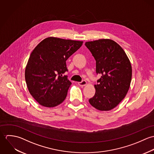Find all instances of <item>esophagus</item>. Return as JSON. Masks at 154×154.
Instances as JSON below:
<instances>
[{
    "label": "esophagus",
    "mask_w": 154,
    "mask_h": 154,
    "mask_svg": "<svg viewBox=\"0 0 154 154\" xmlns=\"http://www.w3.org/2000/svg\"><path fill=\"white\" fill-rule=\"evenodd\" d=\"M87 84V81H85V80H83V81H82L81 82H78V85H79V86H81V87L85 86Z\"/></svg>",
    "instance_id": "1"
}]
</instances>
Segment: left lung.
Returning a JSON list of instances; mask_svg holds the SVG:
<instances>
[{
    "mask_svg": "<svg viewBox=\"0 0 154 154\" xmlns=\"http://www.w3.org/2000/svg\"><path fill=\"white\" fill-rule=\"evenodd\" d=\"M96 60V73L101 75L94 85L95 94L89 100L97 110L109 111L126 97L131 85V62L119 44L110 39L85 43Z\"/></svg>",
    "mask_w": 154,
    "mask_h": 154,
    "instance_id": "left-lung-1",
    "label": "left lung"
}]
</instances>
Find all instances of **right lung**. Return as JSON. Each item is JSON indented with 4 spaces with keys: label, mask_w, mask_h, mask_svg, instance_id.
<instances>
[{
    "label": "right lung",
    "mask_w": 154,
    "mask_h": 154,
    "mask_svg": "<svg viewBox=\"0 0 154 154\" xmlns=\"http://www.w3.org/2000/svg\"><path fill=\"white\" fill-rule=\"evenodd\" d=\"M83 42L50 37L38 44L30 54L25 70L28 89L42 106L54 107L65 100L72 84L63 73L66 61Z\"/></svg>",
    "instance_id": "obj_1"
}]
</instances>
